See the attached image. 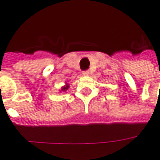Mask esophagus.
<instances>
[{
    "label": "esophagus",
    "mask_w": 160,
    "mask_h": 160,
    "mask_svg": "<svg viewBox=\"0 0 160 160\" xmlns=\"http://www.w3.org/2000/svg\"><path fill=\"white\" fill-rule=\"evenodd\" d=\"M82 75H83V76H88V75H89V71H88V70H87V71H83V72H82Z\"/></svg>",
    "instance_id": "esophagus-1"
}]
</instances>
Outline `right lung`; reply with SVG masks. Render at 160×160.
<instances>
[{"label": "right lung", "mask_w": 160, "mask_h": 160, "mask_svg": "<svg viewBox=\"0 0 160 160\" xmlns=\"http://www.w3.org/2000/svg\"><path fill=\"white\" fill-rule=\"evenodd\" d=\"M68 88H69V85H68V83H66V85H65V86L62 87V89H61V91H62V92H65V91H67Z\"/></svg>", "instance_id": "obj_1"}]
</instances>
